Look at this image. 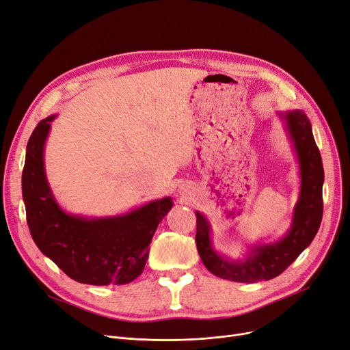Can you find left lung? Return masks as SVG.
<instances>
[{
  "instance_id": "8db88e82",
  "label": "left lung",
  "mask_w": 350,
  "mask_h": 350,
  "mask_svg": "<svg viewBox=\"0 0 350 350\" xmlns=\"http://www.w3.org/2000/svg\"><path fill=\"white\" fill-rule=\"evenodd\" d=\"M282 119L293 152L299 163V197L293 208L288 232L278 241L252 245L244 258L230 260L211 241V226L204 214L196 211V244L200 258L215 277L252 284L281 275L314 240L323 214V165L306 115L299 109L277 112Z\"/></svg>"
}]
</instances>
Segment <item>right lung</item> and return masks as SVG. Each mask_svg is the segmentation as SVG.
<instances>
[{
  "label": "right lung",
  "mask_w": 350,
  "mask_h": 350,
  "mask_svg": "<svg viewBox=\"0 0 350 350\" xmlns=\"http://www.w3.org/2000/svg\"><path fill=\"white\" fill-rule=\"evenodd\" d=\"M41 120L28 140L23 170L27 223L36 247L69 278L89 285H124L143 272L149 245L173 200L164 197L124 214L85 217L61 208L44 164L51 122Z\"/></svg>",
  "instance_id": "add662e5"
}]
</instances>
